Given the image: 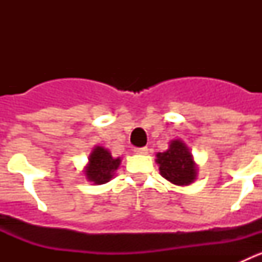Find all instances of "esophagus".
I'll list each match as a JSON object with an SVG mask.
<instances>
[{
    "label": "esophagus",
    "instance_id": "obj_1",
    "mask_svg": "<svg viewBox=\"0 0 262 262\" xmlns=\"http://www.w3.org/2000/svg\"><path fill=\"white\" fill-rule=\"evenodd\" d=\"M134 152L138 155H147L148 154V148L147 147H142V148H135Z\"/></svg>",
    "mask_w": 262,
    "mask_h": 262
}]
</instances>
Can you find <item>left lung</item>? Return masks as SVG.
Here are the masks:
<instances>
[{
	"label": "left lung",
	"mask_w": 262,
	"mask_h": 262,
	"mask_svg": "<svg viewBox=\"0 0 262 262\" xmlns=\"http://www.w3.org/2000/svg\"><path fill=\"white\" fill-rule=\"evenodd\" d=\"M156 163L160 174L176 186L193 184L198 176V165L194 161L190 148L181 139L169 142L165 152H157Z\"/></svg>",
	"instance_id": "obj_1"
}]
</instances>
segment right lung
Here are the masks:
<instances>
[{
	"mask_svg": "<svg viewBox=\"0 0 262 262\" xmlns=\"http://www.w3.org/2000/svg\"><path fill=\"white\" fill-rule=\"evenodd\" d=\"M122 159L113 157L111 152L102 145H94L88 157V164L84 168V174L88 181L94 185L106 184L115 176Z\"/></svg>",
	"mask_w": 262,
	"mask_h": 262,
	"instance_id": "add662e5",
	"label": "right lung"
}]
</instances>
